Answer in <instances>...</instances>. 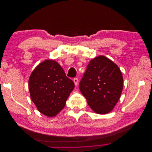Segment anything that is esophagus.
<instances>
[{"label": "esophagus", "instance_id": "obj_1", "mask_svg": "<svg viewBox=\"0 0 152 152\" xmlns=\"http://www.w3.org/2000/svg\"><path fill=\"white\" fill-rule=\"evenodd\" d=\"M73 82H74L75 85L77 86L78 85V82H79V80H78L77 78H75V79H73Z\"/></svg>", "mask_w": 152, "mask_h": 152}]
</instances>
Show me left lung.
<instances>
[{"mask_svg": "<svg viewBox=\"0 0 152 152\" xmlns=\"http://www.w3.org/2000/svg\"><path fill=\"white\" fill-rule=\"evenodd\" d=\"M79 89L95 113H108L121 98L123 89L122 72L115 63L100 55L90 61Z\"/></svg>", "mask_w": 152, "mask_h": 152, "instance_id": "obj_1", "label": "left lung"}]
</instances>
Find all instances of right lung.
Returning a JSON list of instances; mask_svg holds the SVG:
<instances>
[{
    "instance_id": "add662e5",
    "label": "right lung",
    "mask_w": 152,
    "mask_h": 152,
    "mask_svg": "<svg viewBox=\"0 0 152 152\" xmlns=\"http://www.w3.org/2000/svg\"><path fill=\"white\" fill-rule=\"evenodd\" d=\"M74 87L62 67L53 59L37 66L28 80L31 99L38 111L49 117L56 116L63 109Z\"/></svg>"
}]
</instances>
